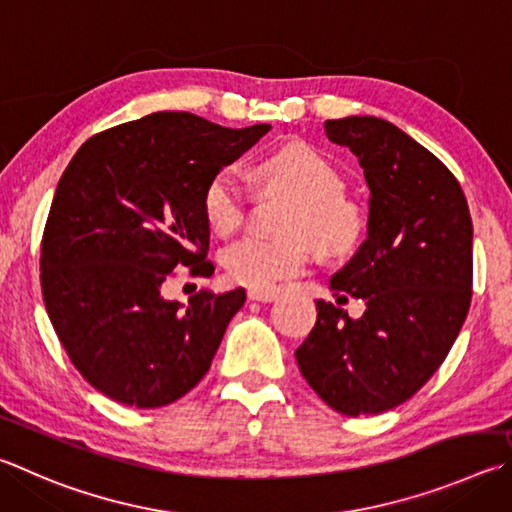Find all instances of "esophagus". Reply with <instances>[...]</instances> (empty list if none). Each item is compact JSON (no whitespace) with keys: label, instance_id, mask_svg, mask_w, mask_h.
Segmentation results:
<instances>
[{"label":"esophagus","instance_id":"esophagus-1","mask_svg":"<svg viewBox=\"0 0 512 512\" xmlns=\"http://www.w3.org/2000/svg\"><path fill=\"white\" fill-rule=\"evenodd\" d=\"M277 297L275 291H255V288H250L248 291V300L253 302H273Z\"/></svg>","mask_w":512,"mask_h":512}]
</instances>
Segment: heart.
Wrapping results in <instances>:
<instances>
[{"mask_svg": "<svg viewBox=\"0 0 512 512\" xmlns=\"http://www.w3.org/2000/svg\"><path fill=\"white\" fill-rule=\"evenodd\" d=\"M262 174L300 199L291 221L293 235H306L322 250H345L362 230L360 210L342 199L345 179L336 165L309 145L293 143L262 163ZM246 185L237 165H224L203 188L201 206L219 235L235 230L246 215ZM309 250L302 239L273 241L244 235L221 250L230 282L268 291L277 282L304 271Z\"/></svg>", "mask_w": 512, "mask_h": 512, "instance_id": "1", "label": "heart"}]
</instances>
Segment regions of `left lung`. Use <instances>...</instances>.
Here are the masks:
<instances>
[{"label":"left lung","mask_w":512,"mask_h":512,"mask_svg":"<svg viewBox=\"0 0 512 512\" xmlns=\"http://www.w3.org/2000/svg\"><path fill=\"white\" fill-rule=\"evenodd\" d=\"M369 185L367 239L331 277L365 304L360 318L315 300L318 320L295 351L306 383L340 414H380L432 378L466 322L472 219L459 181L403 129L376 116L327 120Z\"/></svg>","instance_id":"left-lung-1"}]
</instances>
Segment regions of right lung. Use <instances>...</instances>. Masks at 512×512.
<instances>
[{
	"label": "right lung",
	"mask_w": 512,
	"mask_h": 512,
	"mask_svg": "<svg viewBox=\"0 0 512 512\" xmlns=\"http://www.w3.org/2000/svg\"><path fill=\"white\" fill-rule=\"evenodd\" d=\"M271 125L230 129L156 111L91 136L64 170L46 219L40 282L73 365L111 401L163 407L206 376L244 288L165 300L174 268L210 277V176Z\"/></svg>",
	"instance_id": "1"
}]
</instances>
